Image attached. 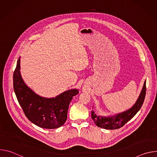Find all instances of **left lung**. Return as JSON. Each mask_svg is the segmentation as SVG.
<instances>
[{
  "mask_svg": "<svg viewBox=\"0 0 157 157\" xmlns=\"http://www.w3.org/2000/svg\"><path fill=\"white\" fill-rule=\"evenodd\" d=\"M146 94V82L145 81L142 92L136 102L135 105L129 110L124 112V113L117 114L114 116L109 117H105L101 116H98L94 110L91 112V117L94 122L98 127L103 128L105 129L113 130L119 128L123 127L127 122H128L133 116H135L137 112L140 109L143 105Z\"/></svg>",
  "mask_w": 157,
  "mask_h": 157,
  "instance_id": "left-lung-1",
  "label": "left lung"
}]
</instances>
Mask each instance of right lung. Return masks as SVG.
Listing matches in <instances>:
<instances>
[{"label":"right lung","instance_id":"obj_1","mask_svg":"<svg viewBox=\"0 0 157 157\" xmlns=\"http://www.w3.org/2000/svg\"><path fill=\"white\" fill-rule=\"evenodd\" d=\"M13 89L19 104L25 116L36 125L48 129L62 126L67 119L69 105L78 89L63 93L55 98H41L28 87L20 73V58L13 77Z\"/></svg>","mask_w":157,"mask_h":157}]
</instances>
